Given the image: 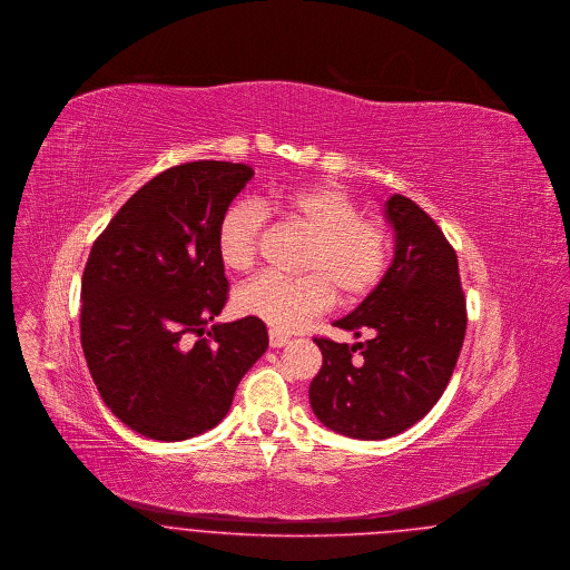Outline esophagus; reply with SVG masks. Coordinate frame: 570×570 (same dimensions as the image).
Instances as JSON below:
<instances>
[{
  "label": "esophagus",
  "mask_w": 570,
  "mask_h": 570,
  "mask_svg": "<svg viewBox=\"0 0 570 570\" xmlns=\"http://www.w3.org/2000/svg\"><path fill=\"white\" fill-rule=\"evenodd\" d=\"M288 340H291V337L286 334H279V332H273V330L268 332V344H271L273 348H282V346H286V344H288Z\"/></svg>",
  "instance_id": "esophagus-1"
}]
</instances>
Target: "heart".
<instances>
[{
	"mask_svg": "<svg viewBox=\"0 0 570 570\" xmlns=\"http://www.w3.org/2000/svg\"><path fill=\"white\" fill-rule=\"evenodd\" d=\"M268 206L309 235L299 277L265 273L235 295L243 316L288 334L327 312L335 295L344 305L370 297L390 265L392 240L385 222L362 213L360 200L335 180H314L275 189ZM265 210L254 202H233L217 222V256L230 271L254 267L265 233Z\"/></svg>",
	"mask_w": 570,
	"mask_h": 570,
	"instance_id": "b5f03b06",
	"label": "heart"
}]
</instances>
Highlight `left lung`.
I'll use <instances>...</instances> for the list:
<instances>
[{"label":"left lung","instance_id":"8db88e82","mask_svg":"<svg viewBox=\"0 0 570 570\" xmlns=\"http://www.w3.org/2000/svg\"><path fill=\"white\" fill-rule=\"evenodd\" d=\"M394 261L376 291L334 327L368 340L314 337L323 366L309 383L316 417L353 439H387L420 422L454 372L468 309L454 247L429 213L401 194L385 202Z\"/></svg>","mask_w":570,"mask_h":570}]
</instances>
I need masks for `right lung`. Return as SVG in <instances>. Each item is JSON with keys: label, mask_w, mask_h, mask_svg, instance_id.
Listing matches in <instances>:
<instances>
[{"label": "right lung", "mask_w": 570, "mask_h": 570, "mask_svg": "<svg viewBox=\"0 0 570 570\" xmlns=\"http://www.w3.org/2000/svg\"><path fill=\"white\" fill-rule=\"evenodd\" d=\"M252 176L230 161L166 169L92 245L81 277V346L102 402L139 435L183 441L210 431L267 351L258 318L206 330L228 302L217 222Z\"/></svg>", "instance_id": "add662e5"}]
</instances>
